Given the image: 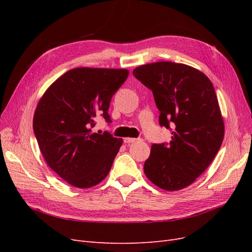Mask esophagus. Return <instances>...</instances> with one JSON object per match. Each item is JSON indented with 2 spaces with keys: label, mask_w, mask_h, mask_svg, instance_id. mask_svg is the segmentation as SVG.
Instances as JSON below:
<instances>
[{
  "label": "esophagus",
  "mask_w": 252,
  "mask_h": 252,
  "mask_svg": "<svg viewBox=\"0 0 252 252\" xmlns=\"http://www.w3.org/2000/svg\"><path fill=\"white\" fill-rule=\"evenodd\" d=\"M140 139H134V138H125L124 139V143L126 144H130V143H134L136 141H139Z\"/></svg>",
  "instance_id": "obj_1"
}]
</instances>
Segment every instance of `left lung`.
<instances>
[{
	"label": "left lung",
	"instance_id": "left-lung-1",
	"mask_svg": "<svg viewBox=\"0 0 252 252\" xmlns=\"http://www.w3.org/2000/svg\"><path fill=\"white\" fill-rule=\"evenodd\" d=\"M132 73L152 90L161 126L173 127L169 144L151 146L144 172L167 191L186 188L208 168L224 139L212 83L195 68L172 62L141 65Z\"/></svg>",
	"mask_w": 252,
	"mask_h": 252
}]
</instances>
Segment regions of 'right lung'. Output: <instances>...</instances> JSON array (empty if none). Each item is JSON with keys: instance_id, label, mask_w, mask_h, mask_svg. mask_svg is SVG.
<instances>
[{"instance_id": "obj_1", "label": "right lung", "mask_w": 252, "mask_h": 252, "mask_svg": "<svg viewBox=\"0 0 252 252\" xmlns=\"http://www.w3.org/2000/svg\"><path fill=\"white\" fill-rule=\"evenodd\" d=\"M127 69L79 67L68 70L45 91L34 111L33 131L45 162L68 184L90 188L110 171L123 140L93 131L98 114H108L112 95Z\"/></svg>"}]
</instances>
